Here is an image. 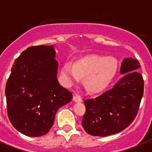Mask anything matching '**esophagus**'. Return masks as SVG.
<instances>
[{"label":"esophagus","mask_w":152,"mask_h":152,"mask_svg":"<svg viewBox=\"0 0 152 152\" xmlns=\"http://www.w3.org/2000/svg\"><path fill=\"white\" fill-rule=\"evenodd\" d=\"M73 100L75 102H82V97L79 95H75L73 96Z\"/></svg>","instance_id":"obj_1"}]
</instances>
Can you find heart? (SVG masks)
<instances>
[{"label": "heart", "instance_id": "1", "mask_svg": "<svg viewBox=\"0 0 152 152\" xmlns=\"http://www.w3.org/2000/svg\"><path fill=\"white\" fill-rule=\"evenodd\" d=\"M118 63L112 57L99 55H88L77 60L75 64L67 62L61 69V76L66 84L70 85L80 80L88 91L97 93L102 91L114 77Z\"/></svg>", "mask_w": 152, "mask_h": 152}]
</instances>
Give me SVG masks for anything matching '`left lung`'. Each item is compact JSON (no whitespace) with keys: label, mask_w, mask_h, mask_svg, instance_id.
Wrapping results in <instances>:
<instances>
[{"label":"left lung","mask_w":152,"mask_h":152,"mask_svg":"<svg viewBox=\"0 0 152 152\" xmlns=\"http://www.w3.org/2000/svg\"><path fill=\"white\" fill-rule=\"evenodd\" d=\"M140 66L136 60L124 59L120 72L125 74L113 88L95 99L84 100L86 112L82 125L87 133L106 137L120 132L131 125L144 95V79L136 70Z\"/></svg>","instance_id":"obj_1"}]
</instances>
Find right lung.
<instances>
[{
	"mask_svg": "<svg viewBox=\"0 0 152 152\" xmlns=\"http://www.w3.org/2000/svg\"><path fill=\"white\" fill-rule=\"evenodd\" d=\"M53 46H33L15 59L5 86L8 117L29 137H42L52 127L57 110L72 99L57 79Z\"/></svg>",
	"mask_w": 152,
	"mask_h": 152,
	"instance_id": "right-lung-1",
	"label": "right lung"
}]
</instances>
